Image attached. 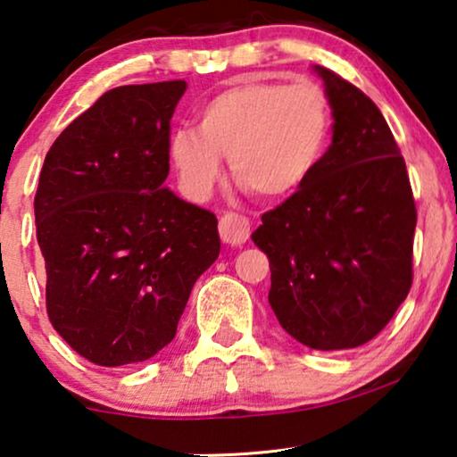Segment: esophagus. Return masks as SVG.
I'll return each instance as SVG.
<instances>
[{
	"label": "esophagus",
	"mask_w": 457,
	"mask_h": 457,
	"mask_svg": "<svg viewBox=\"0 0 457 457\" xmlns=\"http://www.w3.org/2000/svg\"><path fill=\"white\" fill-rule=\"evenodd\" d=\"M220 237L228 245L239 247L249 239V220L239 214H224L220 218Z\"/></svg>",
	"instance_id": "esophagus-1"
}]
</instances>
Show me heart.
I'll use <instances>...</instances> for the list:
<instances>
[{
	"label": "heart",
	"mask_w": 457,
	"mask_h": 457,
	"mask_svg": "<svg viewBox=\"0 0 457 457\" xmlns=\"http://www.w3.org/2000/svg\"><path fill=\"white\" fill-rule=\"evenodd\" d=\"M197 129L168 137L180 191L205 202L222 180V155L235 180L264 199L297 193L320 166L330 139L328 97L312 83L239 80L199 104Z\"/></svg>",
	"instance_id": "heart-1"
}]
</instances>
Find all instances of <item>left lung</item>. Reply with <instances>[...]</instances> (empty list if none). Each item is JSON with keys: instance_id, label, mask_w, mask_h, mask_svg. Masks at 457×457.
I'll use <instances>...</instances> for the list:
<instances>
[{"instance_id": "8db88e82", "label": "left lung", "mask_w": 457, "mask_h": 457, "mask_svg": "<svg viewBox=\"0 0 457 457\" xmlns=\"http://www.w3.org/2000/svg\"><path fill=\"white\" fill-rule=\"evenodd\" d=\"M333 110V143L302 189L252 235L270 260L268 302L310 349L360 347L411 287L416 205L389 124L358 87L312 66Z\"/></svg>"}]
</instances>
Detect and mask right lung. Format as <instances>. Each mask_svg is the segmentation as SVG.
Returning a JSON list of instances; mask_svg holds the SVG:
<instances>
[{
    "mask_svg": "<svg viewBox=\"0 0 457 457\" xmlns=\"http://www.w3.org/2000/svg\"><path fill=\"white\" fill-rule=\"evenodd\" d=\"M185 80L104 93L62 130L35 195L47 314L97 366L154 358L220 253L218 220L168 189L170 118Z\"/></svg>",
    "mask_w": 457,
    "mask_h": 457,
    "instance_id": "right-lung-1",
    "label": "right lung"
}]
</instances>
